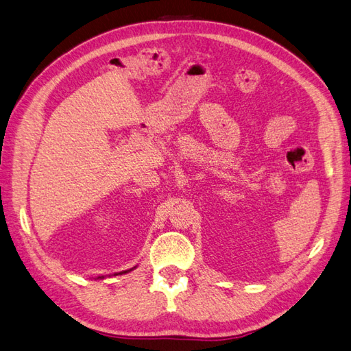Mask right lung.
<instances>
[{
    "instance_id": "right-lung-1",
    "label": "right lung",
    "mask_w": 351,
    "mask_h": 351,
    "mask_svg": "<svg viewBox=\"0 0 351 351\" xmlns=\"http://www.w3.org/2000/svg\"><path fill=\"white\" fill-rule=\"evenodd\" d=\"M128 271H130V269H128ZM128 271H121V273H119V274H124V273H128ZM99 278H101V277H99ZM104 278V277H102Z\"/></svg>"
}]
</instances>
